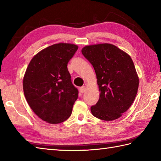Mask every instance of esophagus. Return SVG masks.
Instances as JSON below:
<instances>
[{"label":"esophagus","mask_w":161,"mask_h":161,"mask_svg":"<svg viewBox=\"0 0 161 161\" xmlns=\"http://www.w3.org/2000/svg\"><path fill=\"white\" fill-rule=\"evenodd\" d=\"M86 86H81L80 88V92H81V93H84V92H86Z\"/></svg>","instance_id":"esophagus-1"}]
</instances>
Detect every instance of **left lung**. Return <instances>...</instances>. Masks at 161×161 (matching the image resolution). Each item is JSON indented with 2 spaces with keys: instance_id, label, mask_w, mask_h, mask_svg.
<instances>
[{
  "instance_id": "left-lung-1",
  "label": "left lung",
  "mask_w": 161,
  "mask_h": 161,
  "mask_svg": "<svg viewBox=\"0 0 161 161\" xmlns=\"http://www.w3.org/2000/svg\"><path fill=\"white\" fill-rule=\"evenodd\" d=\"M81 53L93 65L100 91L97 104L91 107L92 114L105 121L121 117L138 89L139 79L131 57L110 43L86 46Z\"/></svg>"
}]
</instances>
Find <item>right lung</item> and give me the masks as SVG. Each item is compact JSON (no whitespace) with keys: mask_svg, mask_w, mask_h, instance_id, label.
Masks as SVG:
<instances>
[{"mask_svg":"<svg viewBox=\"0 0 161 161\" xmlns=\"http://www.w3.org/2000/svg\"><path fill=\"white\" fill-rule=\"evenodd\" d=\"M77 49L75 44H54L37 53L27 68L24 95L32 110L43 121L59 124L72 114L79 92L72 84L67 65Z\"/></svg>","mask_w":161,"mask_h":161,"instance_id":"right-lung-1","label":"right lung"}]
</instances>
